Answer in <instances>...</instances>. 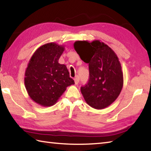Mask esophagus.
<instances>
[{
  "instance_id": "esophagus-1",
  "label": "esophagus",
  "mask_w": 151,
  "mask_h": 151,
  "mask_svg": "<svg viewBox=\"0 0 151 151\" xmlns=\"http://www.w3.org/2000/svg\"><path fill=\"white\" fill-rule=\"evenodd\" d=\"M74 80H75V84H78V83H79V80H80V78H79V76H76L75 78H74Z\"/></svg>"
}]
</instances>
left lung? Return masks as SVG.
Here are the masks:
<instances>
[{"label": "left lung", "mask_w": 151, "mask_h": 151, "mask_svg": "<svg viewBox=\"0 0 151 151\" xmlns=\"http://www.w3.org/2000/svg\"><path fill=\"white\" fill-rule=\"evenodd\" d=\"M74 47L81 59L88 63L89 80L81 90L92 108L101 109L116 100L123 84V72L115 52L103 42L76 41Z\"/></svg>", "instance_id": "obj_1"}]
</instances>
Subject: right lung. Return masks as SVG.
Masks as SVG:
<instances>
[{
  "label": "right lung",
  "mask_w": 151,
  "mask_h": 151,
  "mask_svg": "<svg viewBox=\"0 0 151 151\" xmlns=\"http://www.w3.org/2000/svg\"><path fill=\"white\" fill-rule=\"evenodd\" d=\"M63 45L48 43L38 48L30 59L24 84L29 97L44 107L54 105L67 87L75 84L66 65L59 63Z\"/></svg>",
  "instance_id": "add662e5"
}]
</instances>
